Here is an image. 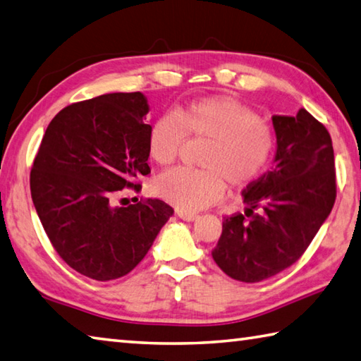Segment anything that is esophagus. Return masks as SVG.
I'll list each match as a JSON object with an SVG mask.
<instances>
[{"label": "esophagus", "instance_id": "obj_1", "mask_svg": "<svg viewBox=\"0 0 361 361\" xmlns=\"http://www.w3.org/2000/svg\"><path fill=\"white\" fill-rule=\"evenodd\" d=\"M178 216L179 219H182V220H185V221H193V220H196L198 219V214H192V212H185V210H178Z\"/></svg>", "mask_w": 361, "mask_h": 361}]
</instances>
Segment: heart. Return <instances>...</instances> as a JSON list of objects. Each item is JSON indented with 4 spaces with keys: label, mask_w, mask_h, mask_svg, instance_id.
<instances>
[{
    "label": "heart",
    "mask_w": 361,
    "mask_h": 361,
    "mask_svg": "<svg viewBox=\"0 0 361 361\" xmlns=\"http://www.w3.org/2000/svg\"><path fill=\"white\" fill-rule=\"evenodd\" d=\"M185 137L206 141L200 157L202 169H174L161 174L154 187L161 200L185 212L219 201L226 182L231 188H245L261 178L276 146L269 122L226 96L195 100L155 119L149 128V157L161 166L173 165Z\"/></svg>",
    "instance_id": "b5f03b06"
}]
</instances>
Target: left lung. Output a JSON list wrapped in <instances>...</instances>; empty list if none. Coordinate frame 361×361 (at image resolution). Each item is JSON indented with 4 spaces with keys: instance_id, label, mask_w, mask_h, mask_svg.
<instances>
[{
    "instance_id": "8db88e82",
    "label": "left lung",
    "mask_w": 361,
    "mask_h": 361,
    "mask_svg": "<svg viewBox=\"0 0 361 361\" xmlns=\"http://www.w3.org/2000/svg\"><path fill=\"white\" fill-rule=\"evenodd\" d=\"M276 155L270 171L243 190L245 214L223 219L212 257L228 276L259 283L300 259L336 200L331 138L302 108L275 114Z\"/></svg>"
}]
</instances>
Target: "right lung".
I'll return each instance as SVG.
<instances>
[{
    "instance_id": "right-lung-1",
    "label": "right lung",
    "mask_w": 361,
    "mask_h": 361,
    "mask_svg": "<svg viewBox=\"0 0 361 361\" xmlns=\"http://www.w3.org/2000/svg\"><path fill=\"white\" fill-rule=\"evenodd\" d=\"M141 92L77 102L47 127L30 174L31 198L47 235L69 267L97 281L132 271L174 214L161 200L113 206L122 188L147 176L151 126Z\"/></svg>"
}]
</instances>
